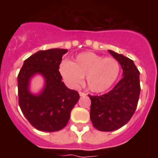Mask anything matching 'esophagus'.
Listing matches in <instances>:
<instances>
[{"instance_id": "34e87169", "label": "esophagus", "mask_w": 158, "mask_h": 158, "mask_svg": "<svg viewBox=\"0 0 158 158\" xmlns=\"http://www.w3.org/2000/svg\"><path fill=\"white\" fill-rule=\"evenodd\" d=\"M79 95H80V96H85L87 94L85 93H82V92H80V93H79Z\"/></svg>"}]
</instances>
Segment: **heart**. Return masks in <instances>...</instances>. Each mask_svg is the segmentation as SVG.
<instances>
[{
    "label": "heart",
    "mask_w": 158,
    "mask_h": 158,
    "mask_svg": "<svg viewBox=\"0 0 158 158\" xmlns=\"http://www.w3.org/2000/svg\"><path fill=\"white\" fill-rule=\"evenodd\" d=\"M59 73L71 88L77 87L86 76L89 90L100 93L107 91L116 81L120 73V65L115 58L84 52L78 54L73 62L62 61L59 65Z\"/></svg>",
    "instance_id": "1"
}]
</instances>
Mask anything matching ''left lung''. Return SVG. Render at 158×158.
Here are the masks:
<instances>
[{"instance_id":"left-lung-1","label":"left lung","mask_w":158,"mask_h":158,"mask_svg":"<svg viewBox=\"0 0 158 158\" xmlns=\"http://www.w3.org/2000/svg\"><path fill=\"white\" fill-rule=\"evenodd\" d=\"M108 52L120 64L123 77L108 93L89 95L90 119L100 131H115L127 123L136 110L140 94L139 71L133 61L111 50Z\"/></svg>"}]
</instances>
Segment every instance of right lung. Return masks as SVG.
<instances>
[{
  "label": "right lung",
  "mask_w": 158,
  "mask_h": 158,
  "mask_svg": "<svg viewBox=\"0 0 158 158\" xmlns=\"http://www.w3.org/2000/svg\"><path fill=\"white\" fill-rule=\"evenodd\" d=\"M66 49L40 51L25 60L18 74L19 104L23 115L36 129L54 132L66 126L70 112L80 98L75 90L62 81L59 65ZM41 75L44 85L37 94L30 91V82L35 75Z\"/></svg>",
  "instance_id": "right-lung-1"
}]
</instances>
